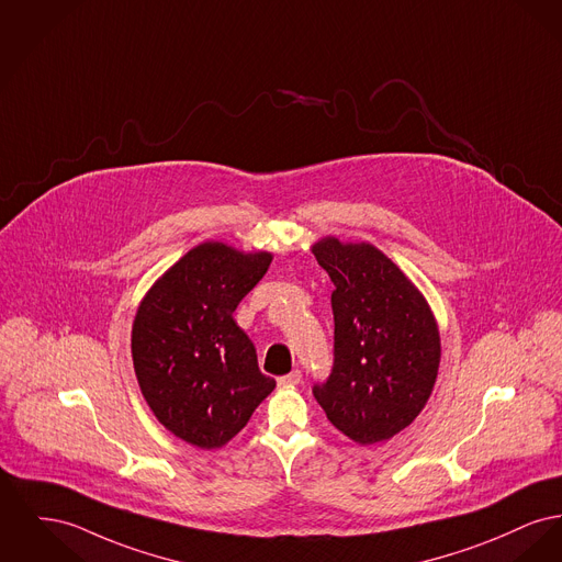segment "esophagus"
Returning a JSON list of instances; mask_svg holds the SVG:
<instances>
[{
  "label": "esophagus",
  "mask_w": 562,
  "mask_h": 562,
  "mask_svg": "<svg viewBox=\"0 0 562 562\" xmlns=\"http://www.w3.org/2000/svg\"><path fill=\"white\" fill-rule=\"evenodd\" d=\"M299 382H301V371L299 369L278 378V386H282V389H293V386H297Z\"/></svg>",
  "instance_id": "esophagus-1"
}]
</instances>
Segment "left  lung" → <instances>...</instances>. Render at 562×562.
Masks as SVG:
<instances>
[{"mask_svg":"<svg viewBox=\"0 0 562 562\" xmlns=\"http://www.w3.org/2000/svg\"><path fill=\"white\" fill-rule=\"evenodd\" d=\"M312 255L335 284V363L314 396L352 441H386L416 420L432 393L441 361L435 314L373 244L327 235Z\"/></svg>","mask_w":562,"mask_h":562,"instance_id":"1","label":"left lung"}]
</instances>
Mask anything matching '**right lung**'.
Returning <instances> with one entry per match:
<instances>
[{"mask_svg": "<svg viewBox=\"0 0 562 562\" xmlns=\"http://www.w3.org/2000/svg\"><path fill=\"white\" fill-rule=\"evenodd\" d=\"M273 255L203 241L167 269L139 301L132 357L139 391L178 439L216 450L244 429L276 380L259 369L233 312Z\"/></svg>", "mask_w": 562, "mask_h": 562, "instance_id": "right-lung-1", "label": "right lung"}]
</instances>
